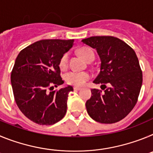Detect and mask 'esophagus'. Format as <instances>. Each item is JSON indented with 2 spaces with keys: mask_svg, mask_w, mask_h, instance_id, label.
Segmentation results:
<instances>
[{
  "mask_svg": "<svg viewBox=\"0 0 153 153\" xmlns=\"http://www.w3.org/2000/svg\"><path fill=\"white\" fill-rule=\"evenodd\" d=\"M81 87H77V86H74V90H75V91H79V90H81Z\"/></svg>",
  "mask_w": 153,
  "mask_h": 153,
  "instance_id": "1",
  "label": "esophagus"
}]
</instances>
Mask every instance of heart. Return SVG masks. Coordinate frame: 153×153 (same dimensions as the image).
<instances>
[{"label":"heart","mask_w":153,"mask_h":153,"mask_svg":"<svg viewBox=\"0 0 153 153\" xmlns=\"http://www.w3.org/2000/svg\"><path fill=\"white\" fill-rule=\"evenodd\" d=\"M79 53L82 57L87 62H92L94 58L95 54L93 50L90 47H82L79 50ZM69 54L65 53L62 55L59 61V66L60 69L64 70L68 66ZM90 78V74L88 72H76V71H70L65 74L64 79L68 84L73 86H80L84 85L86 81Z\"/></svg>","instance_id":"1"}]
</instances>
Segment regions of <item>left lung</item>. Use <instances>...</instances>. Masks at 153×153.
I'll return each mask as SVG.
<instances>
[{"instance_id": "obj_1", "label": "left lung", "mask_w": 153, "mask_h": 153, "mask_svg": "<svg viewBox=\"0 0 153 153\" xmlns=\"http://www.w3.org/2000/svg\"><path fill=\"white\" fill-rule=\"evenodd\" d=\"M82 41L95 48L100 57V72L93 83L102 84L104 90L92 89V97L86 102L87 113L100 123L119 122L136 106L141 90L143 72L136 53L112 36H91Z\"/></svg>"}]
</instances>
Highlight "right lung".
Instances as JSON below:
<instances>
[{
	"mask_svg": "<svg viewBox=\"0 0 153 153\" xmlns=\"http://www.w3.org/2000/svg\"><path fill=\"white\" fill-rule=\"evenodd\" d=\"M74 41L41 40L19 53L10 75L13 97L20 110L33 123L53 125L67 113V98L73 87L53 90L64 83L59 61Z\"/></svg>",
	"mask_w": 153,
	"mask_h": 153,
	"instance_id": "obj_1",
	"label": "right lung"
}]
</instances>
